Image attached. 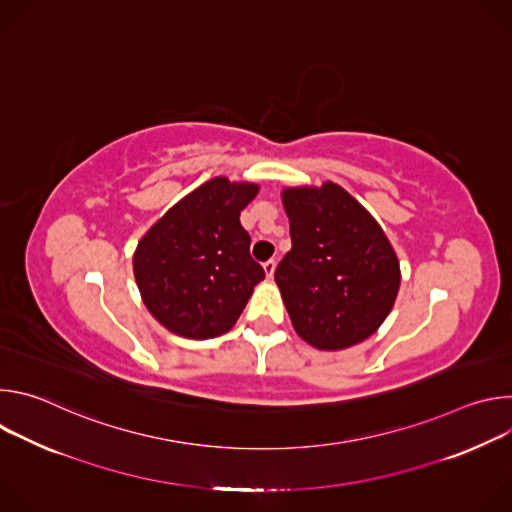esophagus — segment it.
Segmentation results:
<instances>
[{
	"instance_id": "34e87169",
	"label": "esophagus",
	"mask_w": 512,
	"mask_h": 512,
	"mask_svg": "<svg viewBox=\"0 0 512 512\" xmlns=\"http://www.w3.org/2000/svg\"><path fill=\"white\" fill-rule=\"evenodd\" d=\"M263 271H265V275L271 279V277H273V273H275V261H273V259H269L267 263H263Z\"/></svg>"
}]
</instances>
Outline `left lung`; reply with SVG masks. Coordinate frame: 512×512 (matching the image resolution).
<instances>
[{
  "mask_svg": "<svg viewBox=\"0 0 512 512\" xmlns=\"http://www.w3.org/2000/svg\"><path fill=\"white\" fill-rule=\"evenodd\" d=\"M281 200L291 251L275 281L298 336L320 350H342L375 334L401 283L381 225L334 182L285 188Z\"/></svg>",
  "mask_w": 512,
  "mask_h": 512,
  "instance_id": "8db88e82",
  "label": "left lung"
}]
</instances>
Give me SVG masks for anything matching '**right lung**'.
Returning a JSON list of instances; mask_svg holds the SVG:
<instances>
[{
	"mask_svg": "<svg viewBox=\"0 0 512 512\" xmlns=\"http://www.w3.org/2000/svg\"><path fill=\"white\" fill-rule=\"evenodd\" d=\"M259 186L212 178L141 237L133 275L150 314L170 332L206 340L229 332L265 277L249 253L241 210Z\"/></svg>",
	"mask_w": 512,
	"mask_h": 512,
	"instance_id": "add662e5",
	"label": "right lung"
}]
</instances>
